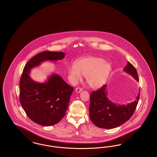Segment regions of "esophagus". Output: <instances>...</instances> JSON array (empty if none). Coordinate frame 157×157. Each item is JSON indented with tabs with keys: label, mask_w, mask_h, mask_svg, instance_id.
Returning a JSON list of instances; mask_svg holds the SVG:
<instances>
[{
	"label": "esophagus",
	"mask_w": 157,
	"mask_h": 157,
	"mask_svg": "<svg viewBox=\"0 0 157 157\" xmlns=\"http://www.w3.org/2000/svg\"><path fill=\"white\" fill-rule=\"evenodd\" d=\"M82 90V88H79V87H78V88H76L75 89V92H76V93H79V92H81Z\"/></svg>",
	"instance_id": "1"
}]
</instances>
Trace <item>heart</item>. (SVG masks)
Listing matches in <instances>:
<instances>
[{"label": "heart", "mask_w": 157, "mask_h": 157, "mask_svg": "<svg viewBox=\"0 0 157 157\" xmlns=\"http://www.w3.org/2000/svg\"><path fill=\"white\" fill-rule=\"evenodd\" d=\"M111 71L109 63L101 58L88 57L80 60L78 63H72L69 69L70 79L73 83L86 76V82L92 88L101 87L106 81Z\"/></svg>", "instance_id": "1"}]
</instances>
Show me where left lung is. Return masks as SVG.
<instances>
[{
    "label": "left lung",
    "instance_id": "8db88e82",
    "mask_svg": "<svg viewBox=\"0 0 157 157\" xmlns=\"http://www.w3.org/2000/svg\"><path fill=\"white\" fill-rule=\"evenodd\" d=\"M124 71L131 75L136 81H139L136 70L128 61ZM106 85L93 91L90 95L89 108L90 119L97 127L112 129L119 127L132 116L139 101L140 90L136 100L127 105H118L112 102L107 97Z\"/></svg>",
    "mask_w": 157,
    "mask_h": 157
}]
</instances>
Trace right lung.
<instances>
[{"label": "right lung", "mask_w": 157, "mask_h": 157, "mask_svg": "<svg viewBox=\"0 0 157 157\" xmlns=\"http://www.w3.org/2000/svg\"><path fill=\"white\" fill-rule=\"evenodd\" d=\"M65 55L62 52L39 53L23 69L19 82L20 102L28 117L40 125H53L64 117L74 88L55 74L44 83L36 82L29 76L30 70L46 60L62 59Z\"/></svg>", "instance_id": "obj_1"}]
</instances>
